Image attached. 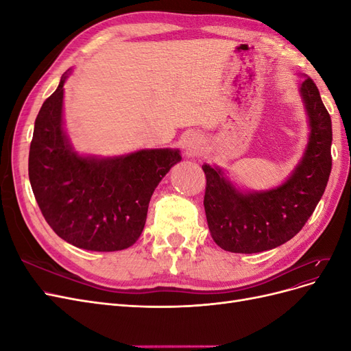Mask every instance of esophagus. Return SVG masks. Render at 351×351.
I'll return each mask as SVG.
<instances>
[{"label": "esophagus", "mask_w": 351, "mask_h": 351, "mask_svg": "<svg viewBox=\"0 0 351 351\" xmlns=\"http://www.w3.org/2000/svg\"><path fill=\"white\" fill-rule=\"evenodd\" d=\"M183 147H184L186 155L189 158H193V156H197L202 152V142L196 134H187L184 137Z\"/></svg>", "instance_id": "obj_1"}]
</instances>
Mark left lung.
<instances>
[{"instance_id":"left-lung-1","label":"left lung","mask_w":351,"mask_h":351,"mask_svg":"<svg viewBox=\"0 0 351 351\" xmlns=\"http://www.w3.org/2000/svg\"><path fill=\"white\" fill-rule=\"evenodd\" d=\"M309 120V141L290 177L277 187L243 192L224 169L204 164L205 212L210 236L221 249L258 253L293 239L311 218L325 192L332 158V125L319 90L311 77L300 86Z\"/></svg>"}]
</instances>
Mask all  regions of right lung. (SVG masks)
Here are the masks:
<instances>
[{"label": "right lung", "instance_id": "1", "mask_svg": "<svg viewBox=\"0 0 351 351\" xmlns=\"http://www.w3.org/2000/svg\"><path fill=\"white\" fill-rule=\"evenodd\" d=\"M42 104L29 151V180L56 234L79 249L115 252L141 237L149 200L182 161L178 149H141L101 158L73 149L62 121L64 83Z\"/></svg>", "mask_w": 351, "mask_h": 351}]
</instances>
